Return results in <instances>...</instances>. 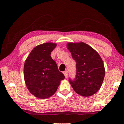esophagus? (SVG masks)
<instances>
[{
  "mask_svg": "<svg viewBox=\"0 0 124 124\" xmlns=\"http://www.w3.org/2000/svg\"><path fill=\"white\" fill-rule=\"evenodd\" d=\"M63 73H64V76H65V78H67L68 77V71H64V72H63Z\"/></svg>",
  "mask_w": 124,
  "mask_h": 124,
  "instance_id": "esophagus-1",
  "label": "esophagus"
}]
</instances>
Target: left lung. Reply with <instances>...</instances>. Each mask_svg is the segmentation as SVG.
Segmentation results:
<instances>
[{"mask_svg": "<svg viewBox=\"0 0 124 124\" xmlns=\"http://www.w3.org/2000/svg\"><path fill=\"white\" fill-rule=\"evenodd\" d=\"M67 47L76 62V77L69 82L76 93L83 96L95 94L105 76L104 64L99 54L84 42H69Z\"/></svg>", "mask_w": 124, "mask_h": 124, "instance_id": "1", "label": "left lung"}]
</instances>
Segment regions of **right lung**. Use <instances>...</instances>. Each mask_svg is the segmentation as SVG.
I'll list each match as a JSON object with an SVG mask.
<instances>
[{
  "label": "right lung",
  "mask_w": 124,
  "mask_h": 124,
  "mask_svg": "<svg viewBox=\"0 0 124 124\" xmlns=\"http://www.w3.org/2000/svg\"><path fill=\"white\" fill-rule=\"evenodd\" d=\"M56 43L47 42L37 46L25 60L23 76L26 87L31 94L40 99L55 94L65 76L59 72L51 53Z\"/></svg>",
  "instance_id": "1"
}]
</instances>
